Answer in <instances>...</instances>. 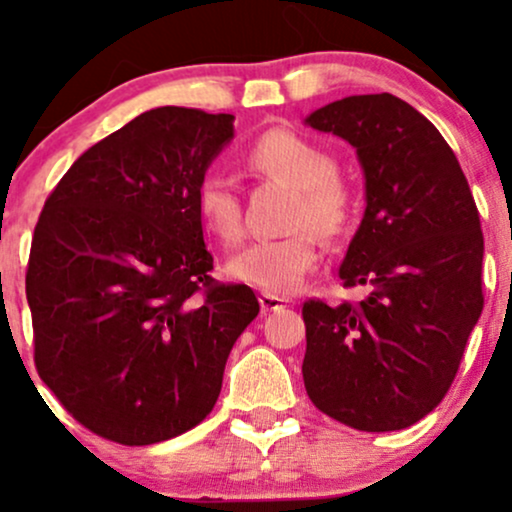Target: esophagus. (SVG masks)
Listing matches in <instances>:
<instances>
[{"label":"esophagus","instance_id":"obj_1","mask_svg":"<svg viewBox=\"0 0 512 512\" xmlns=\"http://www.w3.org/2000/svg\"><path fill=\"white\" fill-rule=\"evenodd\" d=\"M260 305L264 313H274V310H281L289 305V301L281 296H274V293H260Z\"/></svg>","mask_w":512,"mask_h":512}]
</instances>
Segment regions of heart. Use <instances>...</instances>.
<instances>
[{
    "mask_svg": "<svg viewBox=\"0 0 512 512\" xmlns=\"http://www.w3.org/2000/svg\"><path fill=\"white\" fill-rule=\"evenodd\" d=\"M252 170L296 187L291 226L286 238L257 240L228 262V274L243 284L274 296L298 291L320 260V238L339 236L354 216V190L334 173V158L291 129H269L248 149ZM202 226L223 245L243 236V207L233 182L223 173H209L199 180L195 195Z\"/></svg>",
    "mask_w": 512,
    "mask_h": 512,
    "instance_id": "obj_1",
    "label": "heart"
}]
</instances>
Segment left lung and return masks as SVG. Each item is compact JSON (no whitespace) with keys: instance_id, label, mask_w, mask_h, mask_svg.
<instances>
[{"instance_id":"obj_1","label":"left lung","mask_w":512,"mask_h":512,"mask_svg":"<svg viewBox=\"0 0 512 512\" xmlns=\"http://www.w3.org/2000/svg\"><path fill=\"white\" fill-rule=\"evenodd\" d=\"M305 125L356 149L366 211L339 279L368 289L303 305L305 392L358 431H399L450 390L484 308L477 204L443 134L392 93L346 96Z\"/></svg>"}]
</instances>
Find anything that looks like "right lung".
<instances>
[{
  "instance_id": "add662e5",
  "label": "right lung",
  "mask_w": 512,
  "mask_h": 512,
  "mask_svg": "<svg viewBox=\"0 0 512 512\" xmlns=\"http://www.w3.org/2000/svg\"><path fill=\"white\" fill-rule=\"evenodd\" d=\"M233 120L175 105L134 117L76 158L35 226V366L79 424L115 443L197 426L260 313L250 286L209 276L195 207Z\"/></svg>"
}]
</instances>
